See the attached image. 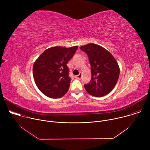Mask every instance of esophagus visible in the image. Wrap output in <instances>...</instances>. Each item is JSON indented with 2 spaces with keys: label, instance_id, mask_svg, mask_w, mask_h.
I'll use <instances>...</instances> for the list:
<instances>
[{
  "label": "esophagus",
  "instance_id": "1",
  "mask_svg": "<svg viewBox=\"0 0 150 150\" xmlns=\"http://www.w3.org/2000/svg\"><path fill=\"white\" fill-rule=\"evenodd\" d=\"M75 78H76V79H81L82 78V74H81V73H79V75H76V76H75Z\"/></svg>",
  "mask_w": 150,
  "mask_h": 150
}]
</instances>
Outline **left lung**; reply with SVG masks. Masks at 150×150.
Listing matches in <instances>:
<instances>
[{"label": "left lung", "mask_w": 150, "mask_h": 150, "mask_svg": "<svg viewBox=\"0 0 150 150\" xmlns=\"http://www.w3.org/2000/svg\"><path fill=\"white\" fill-rule=\"evenodd\" d=\"M88 55L91 69V79L84 87L90 95L100 97L108 94L115 87L120 69L112 54L103 47L88 44L79 47Z\"/></svg>", "instance_id": "1"}]
</instances>
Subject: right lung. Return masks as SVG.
<instances>
[{
  "instance_id": "obj_1",
  "label": "right lung",
  "mask_w": 150,
  "mask_h": 150,
  "mask_svg": "<svg viewBox=\"0 0 150 150\" xmlns=\"http://www.w3.org/2000/svg\"><path fill=\"white\" fill-rule=\"evenodd\" d=\"M77 49L78 46L53 47L38 57L33 65V77L41 93L50 98H58L68 92L71 79L67 65Z\"/></svg>"
}]
</instances>
